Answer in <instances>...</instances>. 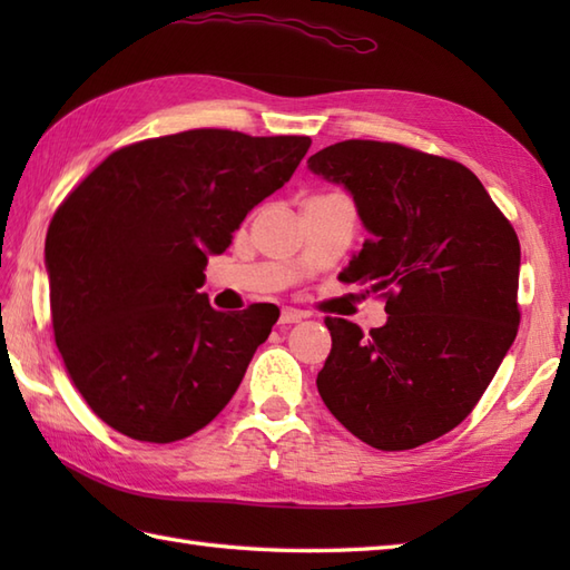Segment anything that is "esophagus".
<instances>
[{"label": "esophagus", "instance_id": "obj_1", "mask_svg": "<svg viewBox=\"0 0 570 570\" xmlns=\"http://www.w3.org/2000/svg\"><path fill=\"white\" fill-rule=\"evenodd\" d=\"M306 316H308L306 311L286 306V308H282V313H278V323H282V325H288V323H301V321H304Z\"/></svg>", "mask_w": 570, "mask_h": 570}]
</instances>
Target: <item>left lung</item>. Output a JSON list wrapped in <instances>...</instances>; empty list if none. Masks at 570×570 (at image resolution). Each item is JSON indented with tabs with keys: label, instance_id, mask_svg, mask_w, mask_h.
<instances>
[{
	"label": "left lung",
	"instance_id": "8db88e82",
	"mask_svg": "<svg viewBox=\"0 0 570 570\" xmlns=\"http://www.w3.org/2000/svg\"><path fill=\"white\" fill-rule=\"evenodd\" d=\"M308 168L353 196L370 239L341 276L386 292L390 316L367 335L325 318L321 399L380 451L439 439L478 404L517 337L514 227L470 168L399 144L341 141Z\"/></svg>",
	"mask_w": 570,
	"mask_h": 570
}]
</instances>
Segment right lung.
<instances>
[{
    "label": "right lung",
    "instance_id": "add662e5",
    "mask_svg": "<svg viewBox=\"0 0 570 570\" xmlns=\"http://www.w3.org/2000/svg\"><path fill=\"white\" fill-rule=\"evenodd\" d=\"M308 137L190 129L119 149L46 235L56 345L107 426L171 443L220 414L278 318L223 313L198 288L247 213L294 176Z\"/></svg>",
    "mask_w": 570,
    "mask_h": 570
}]
</instances>
